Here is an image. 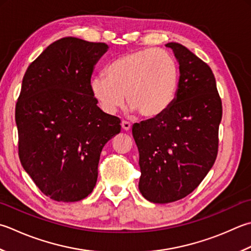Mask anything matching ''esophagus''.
Returning a JSON list of instances; mask_svg holds the SVG:
<instances>
[{"label": "esophagus", "instance_id": "esophagus-1", "mask_svg": "<svg viewBox=\"0 0 251 251\" xmlns=\"http://www.w3.org/2000/svg\"><path fill=\"white\" fill-rule=\"evenodd\" d=\"M121 125H122V128H123V130H125V131H129V130H130V128H131V125L129 124L128 122L123 121Z\"/></svg>", "mask_w": 251, "mask_h": 251}]
</instances>
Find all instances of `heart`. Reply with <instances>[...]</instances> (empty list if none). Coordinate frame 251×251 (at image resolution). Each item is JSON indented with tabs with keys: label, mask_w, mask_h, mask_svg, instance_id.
<instances>
[{
	"label": "heart",
	"mask_w": 251,
	"mask_h": 251,
	"mask_svg": "<svg viewBox=\"0 0 251 251\" xmlns=\"http://www.w3.org/2000/svg\"><path fill=\"white\" fill-rule=\"evenodd\" d=\"M179 81L177 63L158 49L131 51L112 61L106 76L92 77L90 90L106 114H114L126 101L129 112L145 119L161 116L171 106Z\"/></svg>",
	"instance_id": "obj_1"
}]
</instances>
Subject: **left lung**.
I'll use <instances>...</instances> for the list:
<instances>
[{
	"label": "left lung",
	"mask_w": 251,
	"mask_h": 251,
	"mask_svg": "<svg viewBox=\"0 0 251 251\" xmlns=\"http://www.w3.org/2000/svg\"><path fill=\"white\" fill-rule=\"evenodd\" d=\"M179 64L176 98L163 114L136 123L139 190L154 203H169L198 187L218 155L222 101L207 63L179 43L165 44Z\"/></svg>",
	"instance_id": "8db88e82"
}]
</instances>
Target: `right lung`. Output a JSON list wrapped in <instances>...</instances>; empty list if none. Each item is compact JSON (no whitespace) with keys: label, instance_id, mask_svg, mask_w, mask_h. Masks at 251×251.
<instances>
[{"label":"right lung","instance_id":"1","mask_svg":"<svg viewBox=\"0 0 251 251\" xmlns=\"http://www.w3.org/2000/svg\"><path fill=\"white\" fill-rule=\"evenodd\" d=\"M107 49L62 38L23 78L15 109L19 160L37 187L58 202L92 193L103 147L121 131V120L103 112L90 90L93 68Z\"/></svg>","mask_w":251,"mask_h":251}]
</instances>
